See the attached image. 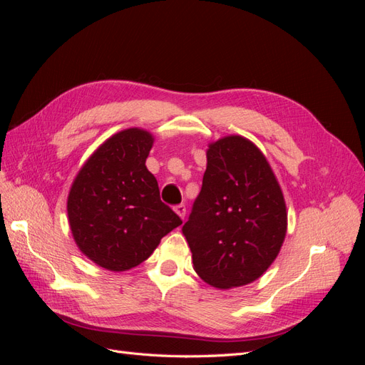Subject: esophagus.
Returning <instances> with one entry per match:
<instances>
[{
	"label": "esophagus",
	"instance_id": "esophagus-1",
	"mask_svg": "<svg viewBox=\"0 0 365 365\" xmlns=\"http://www.w3.org/2000/svg\"><path fill=\"white\" fill-rule=\"evenodd\" d=\"M175 213L178 215L181 219H184V216H185V205H182V204L176 205V207H175Z\"/></svg>",
	"mask_w": 365,
	"mask_h": 365
}]
</instances>
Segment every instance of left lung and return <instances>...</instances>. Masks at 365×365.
Returning <instances> with one entry per match:
<instances>
[{
	"label": "left lung",
	"instance_id": "left-lung-1",
	"mask_svg": "<svg viewBox=\"0 0 365 365\" xmlns=\"http://www.w3.org/2000/svg\"><path fill=\"white\" fill-rule=\"evenodd\" d=\"M288 230L280 184L262 150L242 135L210 143L202 189L182 235L193 269L217 289L262 277Z\"/></svg>",
	"mask_w": 365,
	"mask_h": 365
}]
</instances>
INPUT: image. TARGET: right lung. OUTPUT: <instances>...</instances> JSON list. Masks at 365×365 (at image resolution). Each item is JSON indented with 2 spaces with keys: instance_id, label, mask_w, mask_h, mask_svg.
Masks as SVG:
<instances>
[{
  "instance_id": "add662e5",
  "label": "right lung",
  "mask_w": 365,
  "mask_h": 365,
  "mask_svg": "<svg viewBox=\"0 0 365 365\" xmlns=\"http://www.w3.org/2000/svg\"><path fill=\"white\" fill-rule=\"evenodd\" d=\"M153 140L140 128L117 132L93 152L71 184L67 213L73 239L108 271L137 267L182 224L161 202L157 178L146 168Z\"/></svg>"
}]
</instances>
